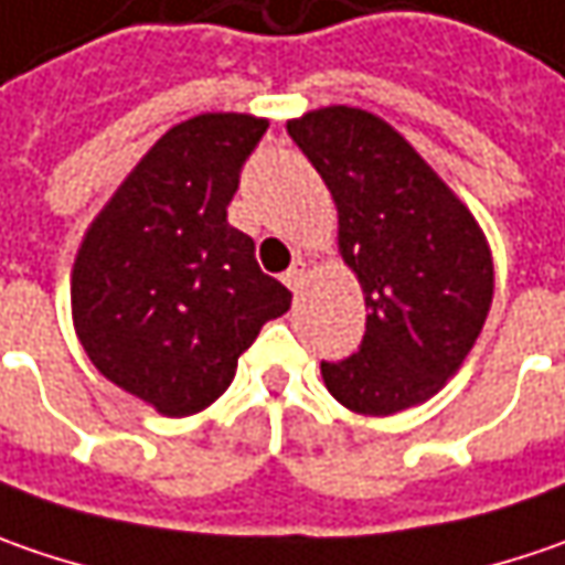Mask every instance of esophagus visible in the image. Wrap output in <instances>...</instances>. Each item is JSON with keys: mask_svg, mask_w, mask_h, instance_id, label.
I'll return each mask as SVG.
<instances>
[{"mask_svg": "<svg viewBox=\"0 0 565 565\" xmlns=\"http://www.w3.org/2000/svg\"><path fill=\"white\" fill-rule=\"evenodd\" d=\"M307 275H309V262H307V258H297V262H294V265H290V268L284 271V284H287V287H290V290L297 294V290H300V287L307 284Z\"/></svg>", "mask_w": 565, "mask_h": 565, "instance_id": "34e87169", "label": "esophagus"}]
</instances>
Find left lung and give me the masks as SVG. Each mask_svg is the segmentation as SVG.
<instances>
[{
	"mask_svg": "<svg viewBox=\"0 0 565 565\" xmlns=\"http://www.w3.org/2000/svg\"><path fill=\"white\" fill-rule=\"evenodd\" d=\"M338 209V253L366 303L360 351L322 363L354 414L424 405L471 354L493 303V256L468 205L376 113L322 107L287 122Z\"/></svg>",
	"mask_w": 565,
	"mask_h": 565,
	"instance_id": "1",
	"label": "left lung"
}]
</instances>
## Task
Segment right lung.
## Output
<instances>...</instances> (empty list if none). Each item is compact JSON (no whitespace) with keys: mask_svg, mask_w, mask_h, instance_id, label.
<instances>
[{"mask_svg":"<svg viewBox=\"0 0 565 565\" xmlns=\"http://www.w3.org/2000/svg\"><path fill=\"white\" fill-rule=\"evenodd\" d=\"M268 119L202 113L154 141L90 221L72 265V322L90 363L163 417L234 382L236 360L290 290L227 224L239 167Z\"/></svg>","mask_w":565,"mask_h":565,"instance_id":"right-lung-1","label":"right lung"}]
</instances>
